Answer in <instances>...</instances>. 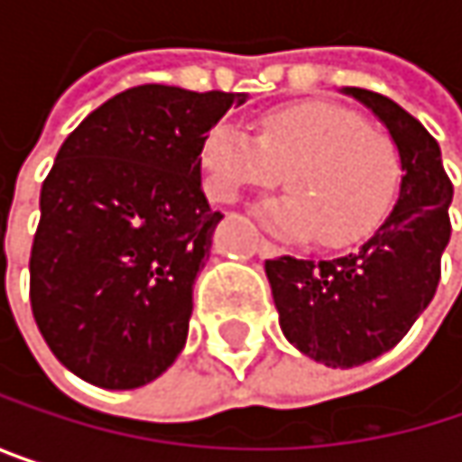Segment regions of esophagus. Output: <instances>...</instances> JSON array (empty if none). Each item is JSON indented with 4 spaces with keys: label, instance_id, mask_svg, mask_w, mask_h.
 <instances>
[{
    "label": "esophagus",
    "instance_id": "1",
    "mask_svg": "<svg viewBox=\"0 0 462 462\" xmlns=\"http://www.w3.org/2000/svg\"><path fill=\"white\" fill-rule=\"evenodd\" d=\"M256 251H259L262 256H281V254H283V248H278V245L270 243L267 237H259V240H256Z\"/></svg>",
    "mask_w": 462,
    "mask_h": 462
}]
</instances>
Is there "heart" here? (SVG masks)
Masks as SVG:
<instances>
[{
    "label": "heart",
    "mask_w": 462,
    "mask_h": 462,
    "mask_svg": "<svg viewBox=\"0 0 462 462\" xmlns=\"http://www.w3.org/2000/svg\"><path fill=\"white\" fill-rule=\"evenodd\" d=\"M206 189L232 203L245 189L283 181L289 198L264 208V219L291 237L353 245L380 227L402 184V157L383 131L345 106L305 101L273 109L251 136L219 123L203 141Z\"/></svg>",
    "instance_id": "1"
}]
</instances>
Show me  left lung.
<instances>
[{
	"label": "left lung",
	"instance_id": "left-lung-1",
	"mask_svg": "<svg viewBox=\"0 0 462 462\" xmlns=\"http://www.w3.org/2000/svg\"><path fill=\"white\" fill-rule=\"evenodd\" d=\"M388 128L402 157L391 217L358 251L337 259L264 262L286 339L326 366H358L404 339L430 305L449 243L452 181L436 139L396 101L345 88Z\"/></svg>",
	"mask_w": 462,
	"mask_h": 462
}]
</instances>
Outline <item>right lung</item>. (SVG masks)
I'll return each mask as SVG.
<instances>
[{
    "instance_id": "right-lung-1",
    "label": "right lung",
    "mask_w": 462,
    "mask_h": 462,
    "mask_svg": "<svg viewBox=\"0 0 462 462\" xmlns=\"http://www.w3.org/2000/svg\"><path fill=\"white\" fill-rule=\"evenodd\" d=\"M245 98L139 85L60 143L40 195L29 297L47 347L85 383L141 388L181 353L222 222L200 184L203 141Z\"/></svg>"
}]
</instances>
